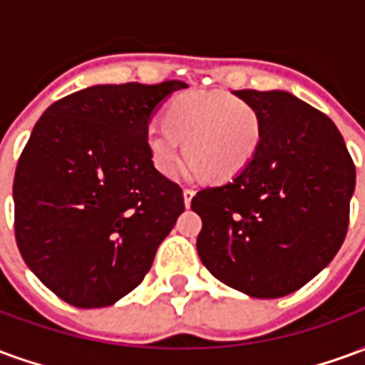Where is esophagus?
I'll return each instance as SVG.
<instances>
[{
    "label": "esophagus",
    "mask_w": 365,
    "mask_h": 365,
    "mask_svg": "<svg viewBox=\"0 0 365 365\" xmlns=\"http://www.w3.org/2000/svg\"><path fill=\"white\" fill-rule=\"evenodd\" d=\"M193 195H195V190H193V187H183V201H185V207L191 205Z\"/></svg>",
    "instance_id": "obj_1"
}]
</instances>
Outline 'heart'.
<instances>
[{
	"label": "heart",
	"mask_w": 365,
	"mask_h": 365,
	"mask_svg": "<svg viewBox=\"0 0 365 365\" xmlns=\"http://www.w3.org/2000/svg\"><path fill=\"white\" fill-rule=\"evenodd\" d=\"M182 140L195 172L211 180L240 174L262 140V120L252 105L225 91L185 93L166 109V123H154L146 146L160 174L174 175L182 162Z\"/></svg>",
	"instance_id": "obj_1"
}]
</instances>
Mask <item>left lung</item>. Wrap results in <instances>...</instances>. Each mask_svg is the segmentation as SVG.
Listing matches in <instances>:
<instances>
[{"mask_svg": "<svg viewBox=\"0 0 365 365\" xmlns=\"http://www.w3.org/2000/svg\"><path fill=\"white\" fill-rule=\"evenodd\" d=\"M258 111L256 156L230 182L191 199L197 252L246 295L275 299L311 282L344 242L356 168L332 120L287 91H235Z\"/></svg>", "mask_w": 365, "mask_h": 365, "instance_id": "left-lung-1", "label": "left lung"}]
</instances>
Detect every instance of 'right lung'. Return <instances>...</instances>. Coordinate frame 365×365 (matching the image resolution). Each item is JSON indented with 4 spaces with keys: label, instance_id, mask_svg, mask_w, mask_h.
<instances>
[{
    "label": "right lung",
    "instance_id": "obj_1",
    "mask_svg": "<svg viewBox=\"0 0 365 365\" xmlns=\"http://www.w3.org/2000/svg\"><path fill=\"white\" fill-rule=\"evenodd\" d=\"M180 80L93 86L36 120L15 180V240L29 268L66 303L107 307L148 274L183 213V191L154 168L152 113Z\"/></svg>",
    "mask_w": 365,
    "mask_h": 365
}]
</instances>
